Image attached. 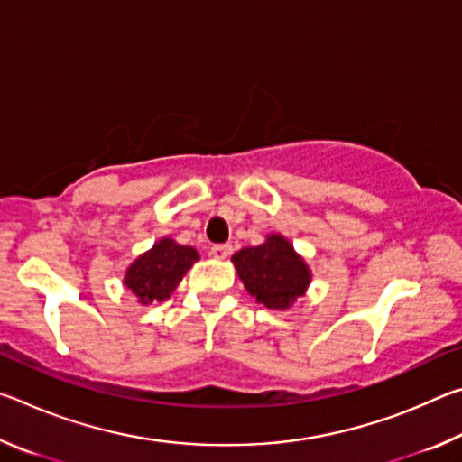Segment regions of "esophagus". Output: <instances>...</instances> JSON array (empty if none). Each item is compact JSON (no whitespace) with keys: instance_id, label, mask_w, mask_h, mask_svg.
<instances>
[{"instance_id":"1","label":"esophagus","mask_w":462,"mask_h":462,"mask_svg":"<svg viewBox=\"0 0 462 462\" xmlns=\"http://www.w3.org/2000/svg\"><path fill=\"white\" fill-rule=\"evenodd\" d=\"M209 254H212L217 261L228 259V256L232 254V245H214L212 250H209Z\"/></svg>"}]
</instances>
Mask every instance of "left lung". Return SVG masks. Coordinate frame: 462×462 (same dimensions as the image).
I'll return each instance as SVG.
<instances>
[{"label": "left lung", "mask_w": 462, "mask_h": 462, "mask_svg": "<svg viewBox=\"0 0 462 462\" xmlns=\"http://www.w3.org/2000/svg\"><path fill=\"white\" fill-rule=\"evenodd\" d=\"M246 291L269 310H289L308 293L311 269L283 234H267L263 245L232 254Z\"/></svg>", "instance_id": "left-lung-1"}]
</instances>
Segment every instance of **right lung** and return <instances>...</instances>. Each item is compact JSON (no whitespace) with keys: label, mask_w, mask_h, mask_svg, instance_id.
Segmentation results:
<instances>
[{"label":"right lung","mask_w":462,"mask_h":462,"mask_svg":"<svg viewBox=\"0 0 462 462\" xmlns=\"http://www.w3.org/2000/svg\"><path fill=\"white\" fill-rule=\"evenodd\" d=\"M199 253L193 246L179 245L173 238L162 236L152 248L138 254L124 273V285L136 295L138 303L151 306L152 301H162L175 291L181 279L195 263Z\"/></svg>","instance_id":"obj_1"}]
</instances>
